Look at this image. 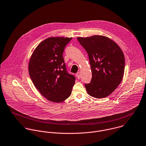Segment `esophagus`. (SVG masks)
Returning a JSON list of instances; mask_svg holds the SVG:
<instances>
[{
    "mask_svg": "<svg viewBox=\"0 0 146 146\" xmlns=\"http://www.w3.org/2000/svg\"><path fill=\"white\" fill-rule=\"evenodd\" d=\"M76 76H77V78H78V79H80V78H81V75H80V72H78L76 74Z\"/></svg>",
    "mask_w": 146,
    "mask_h": 146,
    "instance_id": "obj_1",
    "label": "esophagus"
}]
</instances>
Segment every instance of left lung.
Wrapping results in <instances>:
<instances>
[{
  "instance_id": "obj_1",
  "label": "left lung",
  "mask_w": 146,
  "mask_h": 146,
  "mask_svg": "<svg viewBox=\"0 0 146 146\" xmlns=\"http://www.w3.org/2000/svg\"><path fill=\"white\" fill-rule=\"evenodd\" d=\"M77 39L88 53L92 72L90 83L85 84L88 93L96 98L107 97L117 88L124 76L125 58L122 50L104 36Z\"/></svg>"
}]
</instances>
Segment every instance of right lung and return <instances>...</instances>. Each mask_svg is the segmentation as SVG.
Here are the masks:
<instances>
[{
  "label": "right lung",
  "instance_id": "add662e5",
  "mask_svg": "<svg viewBox=\"0 0 146 146\" xmlns=\"http://www.w3.org/2000/svg\"><path fill=\"white\" fill-rule=\"evenodd\" d=\"M72 38L52 37L40 42L29 64L34 86L47 100L62 102L72 92L75 76L68 73L63 57L65 46Z\"/></svg>",
  "mask_w": 146,
  "mask_h": 146
}]
</instances>
